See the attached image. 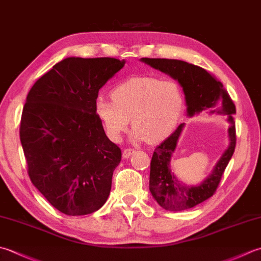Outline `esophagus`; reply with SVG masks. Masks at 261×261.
I'll list each match as a JSON object with an SVG mask.
<instances>
[{"label":"esophagus","mask_w":261,"mask_h":261,"mask_svg":"<svg viewBox=\"0 0 261 261\" xmlns=\"http://www.w3.org/2000/svg\"><path fill=\"white\" fill-rule=\"evenodd\" d=\"M136 152L135 149H132V148H126V149L123 150V157L124 158H129L131 155H134Z\"/></svg>","instance_id":"esophagus-1"}]
</instances>
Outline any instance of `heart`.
<instances>
[{
	"mask_svg": "<svg viewBox=\"0 0 261 261\" xmlns=\"http://www.w3.org/2000/svg\"><path fill=\"white\" fill-rule=\"evenodd\" d=\"M112 99H97L95 114L111 140L119 141L131 123L132 137L157 142L170 136L185 110V95L173 80L135 76L116 86Z\"/></svg>",
	"mask_w": 261,
	"mask_h": 261,
	"instance_id": "b5f03b06",
	"label": "heart"
}]
</instances>
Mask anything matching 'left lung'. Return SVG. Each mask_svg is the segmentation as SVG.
I'll return each instance as SVG.
<instances>
[{"mask_svg": "<svg viewBox=\"0 0 261 261\" xmlns=\"http://www.w3.org/2000/svg\"><path fill=\"white\" fill-rule=\"evenodd\" d=\"M151 68L168 74L182 87L185 93L187 114L193 116L208 111L209 113L225 114L229 127L228 146L205 180L197 186H189L177 180L171 170V160L174 154L185 123H181L173 134L156 147L150 162L149 190L158 205L166 211L178 212L192 208L207 200L215 193L224 171L236 149V105L224 89L223 84L200 66L181 60L140 59Z\"/></svg>", "mask_w": 261, "mask_h": 261, "instance_id": "1", "label": "left lung"}]
</instances>
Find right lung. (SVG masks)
<instances>
[{
  "label": "right lung",
  "instance_id": "add662e5",
  "mask_svg": "<svg viewBox=\"0 0 261 261\" xmlns=\"http://www.w3.org/2000/svg\"><path fill=\"white\" fill-rule=\"evenodd\" d=\"M125 64L66 58L29 90L20 140L33 185L61 213L88 215L104 205L121 149L95 114L98 91Z\"/></svg>",
  "mask_w": 261,
  "mask_h": 261
}]
</instances>
